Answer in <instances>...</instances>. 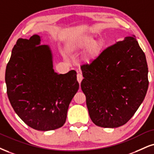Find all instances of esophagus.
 <instances>
[{
    "mask_svg": "<svg viewBox=\"0 0 154 154\" xmlns=\"http://www.w3.org/2000/svg\"><path fill=\"white\" fill-rule=\"evenodd\" d=\"M83 75L81 73H79L77 75V81H78V82H79V83H81V81H82V80H83Z\"/></svg>",
    "mask_w": 154,
    "mask_h": 154,
    "instance_id": "obj_1",
    "label": "esophagus"
}]
</instances>
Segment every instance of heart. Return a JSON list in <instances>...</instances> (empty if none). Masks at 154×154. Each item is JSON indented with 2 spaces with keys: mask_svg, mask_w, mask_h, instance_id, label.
I'll use <instances>...</instances> for the list:
<instances>
[{
  "mask_svg": "<svg viewBox=\"0 0 154 154\" xmlns=\"http://www.w3.org/2000/svg\"><path fill=\"white\" fill-rule=\"evenodd\" d=\"M67 48L68 51L72 52H79L86 49V58L92 59L100 54L103 48V44L100 41H96L94 36L85 35L76 41L70 42Z\"/></svg>",
  "mask_w": 154,
  "mask_h": 154,
  "instance_id": "heart-1",
  "label": "heart"
}]
</instances>
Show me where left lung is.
Returning <instances> with one entry per match:
<instances>
[{
	"label": "left lung",
	"instance_id": "8db88e82",
	"mask_svg": "<svg viewBox=\"0 0 154 154\" xmlns=\"http://www.w3.org/2000/svg\"><path fill=\"white\" fill-rule=\"evenodd\" d=\"M81 68V87L94 123L117 128L128 122L149 87L146 58L135 36L118 41Z\"/></svg>",
	"mask_w": 154,
	"mask_h": 154
}]
</instances>
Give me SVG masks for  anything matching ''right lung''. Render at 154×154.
Instances as JSON below:
<instances>
[{
  "label": "right lung",
  "instance_id": "1",
  "mask_svg": "<svg viewBox=\"0 0 154 154\" xmlns=\"http://www.w3.org/2000/svg\"><path fill=\"white\" fill-rule=\"evenodd\" d=\"M41 41L38 35L17 41L5 69V83L16 114L28 126L47 131L63 126L79 83L74 70L54 71L50 46Z\"/></svg>",
  "mask_w": 154,
  "mask_h": 154
}]
</instances>
